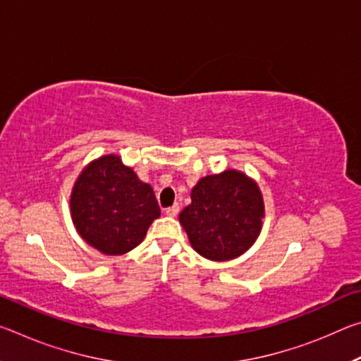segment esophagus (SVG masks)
I'll return each instance as SVG.
<instances>
[{"label": "esophagus", "mask_w": 361, "mask_h": 361, "mask_svg": "<svg viewBox=\"0 0 361 361\" xmlns=\"http://www.w3.org/2000/svg\"><path fill=\"white\" fill-rule=\"evenodd\" d=\"M178 212H180V205L175 204L172 207H169V209H166V215L167 216H176V215H178Z\"/></svg>", "instance_id": "1"}]
</instances>
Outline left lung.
Masks as SVG:
<instances>
[{
    "mask_svg": "<svg viewBox=\"0 0 361 361\" xmlns=\"http://www.w3.org/2000/svg\"><path fill=\"white\" fill-rule=\"evenodd\" d=\"M191 200L180 213V223L204 258H235L259 235L264 205L259 188L247 175L226 170L205 176L192 188Z\"/></svg>",
    "mask_w": 361,
    "mask_h": 361,
    "instance_id": "8db88e82",
    "label": "left lung"
}]
</instances>
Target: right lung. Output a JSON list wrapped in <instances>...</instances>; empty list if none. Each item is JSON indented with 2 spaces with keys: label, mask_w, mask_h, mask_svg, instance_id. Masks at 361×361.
Returning a JSON list of instances; mask_svg holds the SVG:
<instances>
[{
  "label": "right lung",
  "mask_w": 361,
  "mask_h": 361,
  "mask_svg": "<svg viewBox=\"0 0 361 361\" xmlns=\"http://www.w3.org/2000/svg\"><path fill=\"white\" fill-rule=\"evenodd\" d=\"M70 204L79 234L105 255H122L140 245L161 215L152 188L118 156L100 157L85 167Z\"/></svg>",
  "instance_id": "obj_1"
}]
</instances>
